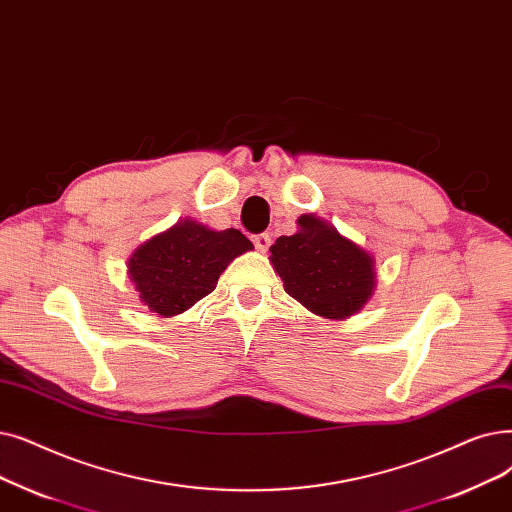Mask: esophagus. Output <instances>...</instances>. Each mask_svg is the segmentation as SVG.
Wrapping results in <instances>:
<instances>
[{
	"instance_id": "obj_1",
	"label": "esophagus",
	"mask_w": 512,
	"mask_h": 512,
	"mask_svg": "<svg viewBox=\"0 0 512 512\" xmlns=\"http://www.w3.org/2000/svg\"><path fill=\"white\" fill-rule=\"evenodd\" d=\"M270 234H255L253 236V244H255V249L257 251H261V253H265L268 251V247H270Z\"/></svg>"
}]
</instances>
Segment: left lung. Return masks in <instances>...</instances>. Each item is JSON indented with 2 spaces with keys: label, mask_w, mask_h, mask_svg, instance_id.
I'll use <instances>...</instances> for the list:
<instances>
[{
  "label": "left lung",
  "mask_w": 512,
  "mask_h": 512,
  "mask_svg": "<svg viewBox=\"0 0 512 512\" xmlns=\"http://www.w3.org/2000/svg\"><path fill=\"white\" fill-rule=\"evenodd\" d=\"M270 253L284 291L320 318L347 320L374 295V257L316 213L301 215Z\"/></svg>",
  "instance_id": "1"
}]
</instances>
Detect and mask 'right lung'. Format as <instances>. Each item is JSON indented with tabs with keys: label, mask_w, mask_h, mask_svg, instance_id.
Returning <instances> with one entry per match:
<instances>
[{
	"label": "right lung",
	"mask_w": 512,
	"mask_h": 512,
	"mask_svg": "<svg viewBox=\"0 0 512 512\" xmlns=\"http://www.w3.org/2000/svg\"><path fill=\"white\" fill-rule=\"evenodd\" d=\"M251 249L240 230H213L186 217L140 244L127 259V276L152 314L171 318L207 297L221 272Z\"/></svg>",
	"instance_id": "add662e5"
}]
</instances>
